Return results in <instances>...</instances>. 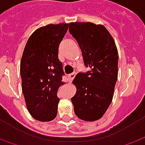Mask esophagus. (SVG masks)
<instances>
[{"mask_svg": "<svg viewBox=\"0 0 145 145\" xmlns=\"http://www.w3.org/2000/svg\"><path fill=\"white\" fill-rule=\"evenodd\" d=\"M75 73H72V74H68V78L70 79V81L71 82L74 78V77H75Z\"/></svg>", "mask_w": 145, "mask_h": 145, "instance_id": "esophagus-1", "label": "esophagus"}]
</instances>
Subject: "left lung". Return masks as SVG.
<instances>
[{
	"mask_svg": "<svg viewBox=\"0 0 145 145\" xmlns=\"http://www.w3.org/2000/svg\"><path fill=\"white\" fill-rule=\"evenodd\" d=\"M69 31L78 43L84 64L90 68L73 80L77 88L71 98L74 113L85 121H96L104 115L113 98L118 78V50L103 25L71 23Z\"/></svg>",
	"mask_w": 145,
	"mask_h": 145,
	"instance_id": "left-lung-1",
	"label": "left lung"
}]
</instances>
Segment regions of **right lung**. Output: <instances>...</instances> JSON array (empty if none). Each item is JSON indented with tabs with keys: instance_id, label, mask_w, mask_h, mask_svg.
Here are the masks:
<instances>
[{
	"instance_id": "1",
	"label": "right lung",
	"mask_w": 145,
	"mask_h": 145,
	"mask_svg": "<svg viewBox=\"0 0 145 145\" xmlns=\"http://www.w3.org/2000/svg\"><path fill=\"white\" fill-rule=\"evenodd\" d=\"M68 25L48 24L37 29L29 37L22 56V91L30 114L41 122L52 121L57 115V91L64 84L59 45Z\"/></svg>"
}]
</instances>
